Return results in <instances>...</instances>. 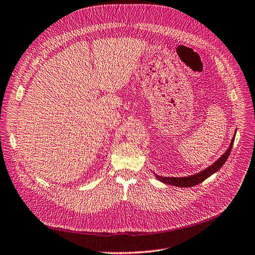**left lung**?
Returning <instances> with one entry per match:
<instances>
[{
  "label": "left lung",
  "mask_w": 255,
  "mask_h": 255,
  "mask_svg": "<svg viewBox=\"0 0 255 255\" xmlns=\"http://www.w3.org/2000/svg\"><path fill=\"white\" fill-rule=\"evenodd\" d=\"M236 133V131H235ZM235 133L232 137V141L230 143L227 151L221 155V157L215 161L213 164L207 168H204L203 170L197 172V174L191 175V176H186V177H162V176H158L155 175V178H157L159 181L165 183V184H169V185H174V186H178V187H192L195 186L197 184L201 183L202 181H204L205 179H208L210 176H212L213 174H215L216 171H218L221 167H223L224 164L226 163L227 159L229 158L230 152L232 150L233 147V143H234V138H235Z\"/></svg>",
  "instance_id": "1"
}]
</instances>
